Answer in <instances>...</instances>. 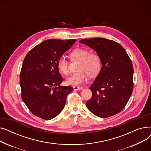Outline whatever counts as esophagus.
<instances>
[{"label": "esophagus", "instance_id": "1", "mask_svg": "<svg viewBox=\"0 0 151 151\" xmlns=\"http://www.w3.org/2000/svg\"><path fill=\"white\" fill-rule=\"evenodd\" d=\"M73 89H74V90H76V91H81V90L83 89V88H81V87L74 86L73 87Z\"/></svg>", "mask_w": 151, "mask_h": 151}]
</instances>
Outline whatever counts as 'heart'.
Listing matches in <instances>:
<instances>
[{"label": "heart", "mask_w": 151, "mask_h": 151, "mask_svg": "<svg viewBox=\"0 0 151 151\" xmlns=\"http://www.w3.org/2000/svg\"><path fill=\"white\" fill-rule=\"evenodd\" d=\"M71 60H79L76 70L77 72L67 79L66 83L70 86L80 85L88 80V75L91 77L97 76L101 68V60L99 55L96 53H91L90 51L78 47L70 53ZM69 62L64 57H60L57 62L60 72L67 76L69 75Z\"/></svg>", "instance_id": "heart-1"}]
</instances>
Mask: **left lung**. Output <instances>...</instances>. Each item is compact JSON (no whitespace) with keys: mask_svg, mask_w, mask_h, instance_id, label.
<instances>
[{"mask_svg":"<svg viewBox=\"0 0 151 151\" xmlns=\"http://www.w3.org/2000/svg\"><path fill=\"white\" fill-rule=\"evenodd\" d=\"M80 43L97 52L102 65L89 88L92 96L86 102L87 108L102 118L121 112L133 89V67L127 53L120 44L104 38H84Z\"/></svg>","mask_w":151,"mask_h":151,"instance_id":"obj_1","label":"left lung"}]
</instances>
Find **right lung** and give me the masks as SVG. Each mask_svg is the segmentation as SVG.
Masks as SVG:
<instances>
[{
  "label": "right lung",
  "mask_w": 151,
  "mask_h": 151,
  "mask_svg": "<svg viewBox=\"0 0 151 151\" xmlns=\"http://www.w3.org/2000/svg\"><path fill=\"white\" fill-rule=\"evenodd\" d=\"M76 40L51 39L31 50L23 61L20 73L21 98L30 112L50 120L63 110L71 86H62L63 81L57 66L58 59Z\"/></svg>",
  "instance_id": "obj_1"
}]
</instances>
